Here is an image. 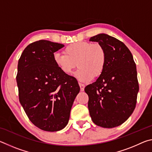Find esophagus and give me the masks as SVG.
<instances>
[{"mask_svg":"<svg viewBox=\"0 0 152 152\" xmlns=\"http://www.w3.org/2000/svg\"><path fill=\"white\" fill-rule=\"evenodd\" d=\"M79 86H80V91H84V88H85V86H84V84H82V83H80V82H79Z\"/></svg>","mask_w":152,"mask_h":152,"instance_id":"esophagus-1","label":"esophagus"}]
</instances>
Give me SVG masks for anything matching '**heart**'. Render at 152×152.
I'll return each mask as SVG.
<instances>
[{"instance_id": "heart-1", "label": "heart", "mask_w": 152, "mask_h": 152, "mask_svg": "<svg viewBox=\"0 0 152 152\" xmlns=\"http://www.w3.org/2000/svg\"><path fill=\"white\" fill-rule=\"evenodd\" d=\"M64 53H56L53 60L63 73L69 74L77 66L76 76L79 80L88 82L103 73L107 62V54L100 44L88 42L70 43L64 49Z\"/></svg>"}]
</instances>
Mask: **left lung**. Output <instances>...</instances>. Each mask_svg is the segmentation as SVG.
<instances>
[{
    "instance_id": "left-lung-1",
    "label": "left lung",
    "mask_w": 152,
    "mask_h": 152,
    "mask_svg": "<svg viewBox=\"0 0 152 152\" xmlns=\"http://www.w3.org/2000/svg\"><path fill=\"white\" fill-rule=\"evenodd\" d=\"M89 41L101 45L107 54L103 73L84 88L89 98L90 115L100 127H117L135 108L139 91L135 63L127 46L112 36L101 33Z\"/></svg>"
}]
</instances>
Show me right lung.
<instances>
[{
	"mask_svg": "<svg viewBox=\"0 0 152 152\" xmlns=\"http://www.w3.org/2000/svg\"><path fill=\"white\" fill-rule=\"evenodd\" d=\"M63 47L50 41H37L25 48L18 62L20 103L33 124L46 132L66 127L80 92L76 78L63 73L53 60V53Z\"/></svg>",
	"mask_w": 152,
	"mask_h": 152,
	"instance_id": "right-lung-1",
	"label": "right lung"
}]
</instances>
